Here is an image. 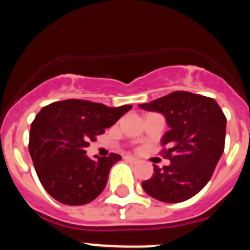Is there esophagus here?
I'll return each instance as SVG.
<instances>
[{
    "label": "esophagus",
    "mask_w": 250,
    "mask_h": 250,
    "mask_svg": "<svg viewBox=\"0 0 250 250\" xmlns=\"http://www.w3.org/2000/svg\"><path fill=\"white\" fill-rule=\"evenodd\" d=\"M126 160L131 161V163H134V164H138L139 163V159L134 158V156H126Z\"/></svg>",
    "instance_id": "1"
}]
</instances>
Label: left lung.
Wrapping results in <instances>:
<instances>
[{
	"instance_id": "obj_1",
	"label": "left lung",
	"mask_w": 250,
	"mask_h": 250,
	"mask_svg": "<svg viewBox=\"0 0 250 250\" xmlns=\"http://www.w3.org/2000/svg\"><path fill=\"white\" fill-rule=\"evenodd\" d=\"M139 107L161 114L169 126L161 144L169 146L163 152L170 164L154 165L143 189L164 203L190 199L210 180L224 151L227 118L220 106L203 95L175 91Z\"/></svg>"
}]
</instances>
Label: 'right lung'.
Masks as SVG:
<instances>
[{
  "label": "right lung",
  "instance_id": "right-lung-1",
  "mask_svg": "<svg viewBox=\"0 0 250 250\" xmlns=\"http://www.w3.org/2000/svg\"><path fill=\"white\" fill-rule=\"evenodd\" d=\"M131 107L70 99L41 109L31 124L28 150L40 182L54 199L83 205L103 193L121 156L112 152L90 159L86 147Z\"/></svg>",
  "mask_w": 250,
  "mask_h": 250
}]
</instances>
